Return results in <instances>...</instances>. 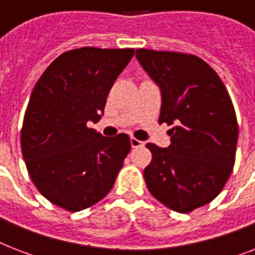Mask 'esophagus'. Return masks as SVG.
<instances>
[{"label": "esophagus", "mask_w": 255, "mask_h": 255, "mask_svg": "<svg viewBox=\"0 0 255 255\" xmlns=\"http://www.w3.org/2000/svg\"><path fill=\"white\" fill-rule=\"evenodd\" d=\"M131 145L132 148H139L141 147V145H144L143 141H140V140H137L136 137H131Z\"/></svg>", "instance_id": "34e87169"}]
</instances>
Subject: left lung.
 <instances>
[{"label":"left lung","instance_id":"obj_1","mask_svg":"<svg viewBox=\"0 0 255 255\" xmlns=\"http://www.w3.org/2000/svg\"><path fill=\"white\" fill-rule=\"evenodd\" d=\"M140 65L161 90L159 123L173 124L170 145L152 143L144 169L148 190L178 213L217 197L236 161L238 123L217 73L193 54L137 49Z\"/></svg>","mask_w":255,"mask_h":255}]
</instances>
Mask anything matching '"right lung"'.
I'll return each mask as SVG.
<instances>
[{
    "instance_id": "right-lung-1",
    "label": "right lung",
    "mask_w": 255,
    "mask_h": 255,
    "mask_svg": "<svg viewBox=\"0 0 255 255\" xmlns=\"http://www.w3.org/2000/svg\"><path fill=\"white\" fill-rule=\"evenodd\" d=\"M133 49L81 47L61 54L42 74L26 108L21 149L39 193L69 212L90 208L114 186L131 149L126 133L106 137L99 122L114 82Z\"/></svg>"
}]
</instances>
